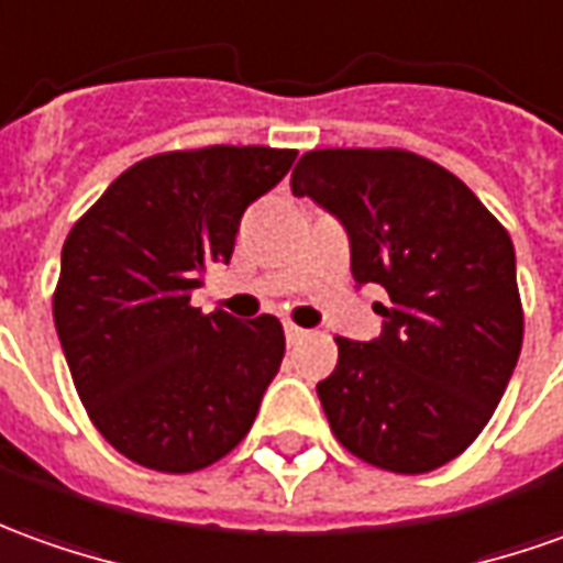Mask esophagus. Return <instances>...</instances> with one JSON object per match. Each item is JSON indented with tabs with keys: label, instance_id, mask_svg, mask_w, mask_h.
Masks as SVG:
<instances>
[{
	"label": "esophagus",
	"instance_id": "obj_1",
	"mask_svg": "<svg viewBox=\"0 0 563 563\" xmlns=\"http://www.w3.org/2000/svg\"><path fill=\"white\" fill-rule=\"evenodd\" d=\"M285 336H288V343H297V340H303L306 336V331L303 328H297V324H285Z\"/></svg>",
	"mask_w": 563,
	"mask_h": 563
}]
</instances>
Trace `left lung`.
<instances>
[{
	"mask_svg": "<svg viewBox=\"0 0 563 563\" xmlns=\"http://www.w3.org/2000/svg\"><path fill=\"white\" fill-rule=\"evenodd\" d=\"M290 192L340 220L355 285L389 294L379 336H336V367L316 386L333 435L401 475L451 463L494 417L521 355L509 232L460 177L405 150H312Z\"/></svg>",
	"mask_w": 563,
	"mask_h": 563,
	"instance_id": "1",
	"label": "left lung"
}]
</instances>
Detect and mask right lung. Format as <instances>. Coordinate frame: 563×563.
Returning a JSON list of instances; mask_svg holds the SVG:
<instances>
[{
  "label": "right lung",
  "mask_w": 563,
  "mask_h": 563,
  "mask_svg": "<svg viewBox=\"0 0 563 563\" xmlns=\"http://www.w3.org/2000/svg\"><path fill=\"white\" fill-rule=\"evenodd\" d=\"M294 158L269 146L143 158L69 230L54 328L88 417L128 460L196 472L254 426L285 358L282 321L201 316L189 300Z\"/></svg>",
  "instance_id": "right-lung-1"
}]
</instances>
